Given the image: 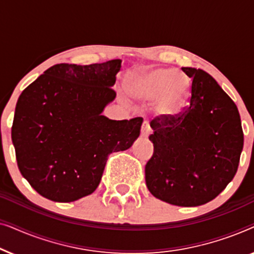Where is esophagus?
Segmentation results:
<instances>
[{
  "instance_id": "obj_1",
  "label": "esophagus",
  "mask_w": 254,
  "mask_h": 254,
  "mask_svg": "<svg viewBox=\"0 0 254 254\" xmlns=\"http://www.w3.org/2000/svg\"><path fill=\"white\" fill-rule=\"evenodd\" d=\"M150 133H151V128L148 125L147 121H144L143 126H142V128H141V136L147 137V136H149V134Z\"/></svg>"
}]
</instances>
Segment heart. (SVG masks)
<instances>
[{
  "mask_svg": "<svg viewBox=\"0 0 254 254\" xmlns=\"http://www.w3.org/2000/svg\"><path fill=\"white\" fill-rule=\"evenodd\" d=\"M175 75L166 69L136 72L127 81V88L134 97L142 100L158 98L156 109L162 114H173L179 109L182 96L173 90Z\"/></svg>",
  "mask_w": 254,
  "mask_h": 254,
  "instance_id": "1",
  "label": "heart"
}]
</instances>
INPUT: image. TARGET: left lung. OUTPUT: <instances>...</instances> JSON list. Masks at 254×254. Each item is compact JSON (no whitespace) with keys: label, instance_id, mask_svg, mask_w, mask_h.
Wrapping results in <instances>:
<instances>
[{"label":"left lung","instance_id":"obj_1","mask_svg":"<svg viewBox=\"0 0 254 254\" xmlns=\"http://www.w3.org/2000/svg\"><path fill=\"white\" fill-rule=\"evenodd\" d=\"M192 81L189 105L150 123L154 154L145 164L152 195L196 207L215 199L237 172L244 144L236 104L202 69L184 67Z\"/></svg>","mask_w":254,"mask_h":254}]
</instances>
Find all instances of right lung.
Returning <instances> with one entry per match:
<instances>
[{"instance_id":"add662e5","label":"right lung","mask_w":254,"mask_h":254,"mask_svg":"<svg viewBox=\"0 0 254 254\" xmlns=\"http://www.w3.org/2000/svg\"><path fill=\"white\" fill-rule=\"evenodd\" d=\"M120 59L86 65L59 64L27 86L16 104L11 138L22 176L40 195L71 202L98 187L107 157L127 150L143 118L102 116Z\"/></svg>"}]
</instances>
